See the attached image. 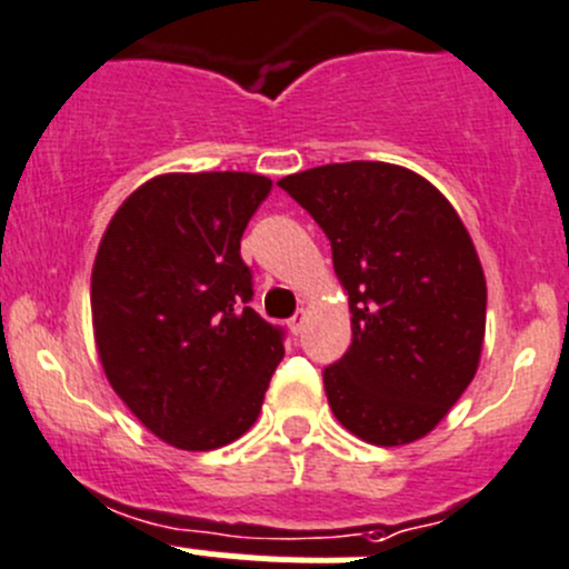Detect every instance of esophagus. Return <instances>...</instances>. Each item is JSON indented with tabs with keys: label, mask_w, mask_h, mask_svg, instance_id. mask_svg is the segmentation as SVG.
<instances>
[{
	"label": "esophagus",
	"mask_w": 569,
	"mask_h": 569,
	"mask_svg": "<svg viewBox=\"0 0 569 569\" xmlns=\"http://www.w3.org/2000/svg\"><path fill=\"white\" fill-rule=\"evenodd\" d=\"M287 326H290L292 335H298V331H301V326H303V312H296V315H292V318L287 320Z\"/></svg>",
	"instance_id": "esophagus-1"
}]
</instances>
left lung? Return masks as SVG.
<instances>
[{"instance_id": "1", "label": "left lung", "mask_w": 569, "mask_h": 569, "mask_svg": "<svg viewBox=\"0 0 569 569\" xmlns=\"http://www.w3.org/2000/svg\"><path fill=\"white\" fill-rule=\"evenodd\" d=\"M331 243L351 348L323 370L335 418L373 446L429 435L473 381L487 282L451 201L390 162H331L279 182Z\"/></svg>"}]
</instances>
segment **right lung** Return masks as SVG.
<instances>
[{
	"mask_svg": "<svg viewBox=\"0 0 569 569\" xmlns=\"http://www.w3.org/2000/svg\"><path fill=\"white\" fill-rule=\"evenodd\" d=\"M271 179L162 173L112 216L91 277L96 351L129 412L168 446L212 451L254 426L284 329L249 307L240 238Z\"/></svg>",
	"mask_w": 569,
	"mask_h": 569,
	"instance_id": "add662e5",
	"label": "right lung"
}]
</instances>
